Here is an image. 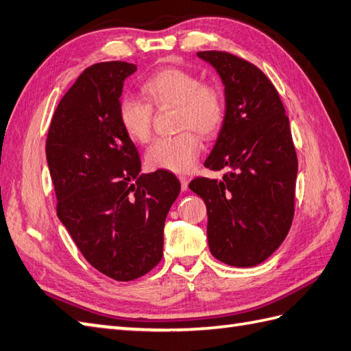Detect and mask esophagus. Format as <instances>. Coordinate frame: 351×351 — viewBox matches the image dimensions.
<instances>
[{
    "label": "esophagus",
    "mask_w": 351,
    "mask_h": 351,
    "mask_svg": "<svg viewBox=\"0 0 351 351\" xmlns=\"http://www.w3.org/2000/svg\"><path fill=\"white\" fill-rule=\"evenodd\" d=\"M178 178H180V183H182V191L186 192L187 191V184H189V180H187V177H184V176H180Z\"/></svg>",
    "instance_id": "34e87169"
}]
</instances>
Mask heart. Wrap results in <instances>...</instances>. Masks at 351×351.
I'll return each mask as SVG.
<instances>
[{"mask_svg": "<svg viewBox=\"0 0 351 351\" xmlns=\"http://www.w3.org/2000/svg\"><path fill=\"white\" fill-rule=\"evenodd\" d=\"M143 90L153 106H176V125L180 134L164 136L152 143L146 152L150 169L186 173L202 149L198 134L215 135L225 121L226 102L223 92L215 83H202L201 77L184 68H164L144 82ZM119 123L128 138L146 143L152 134L153 108L147 101L125 97L119 102Z\"/></svg>", "mask_w": 351, "mask_h": 351, "instance_id": "1", "label": "heart"}]
</instances>
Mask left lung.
<instances>
[{"label": "left lung", "mask_w": 351, "mask_h": 351, "mask_svg": "<svg viewBox=\"0 0 351 351\" xmlns=\"http://www.w3.org/2000/svg\"><path fill=\"white\" fill-rule=\"evenodd\" d=\"M225 86L226 114L205 167L221 180L196 177L191 191L207 205L210 252L249 268L274 253L292 226L298 159L289 117L274 84L258 66L219 50L198 52Z\"/></svg>", "instance_id": "1"}]
</instances>
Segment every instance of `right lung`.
<instances>
[{"instance_id":"1","label":"right lung","mask_w":351,"mask_h":351,"mask_svg":"<svg viewBox=\"0 0 351 351\" xmlns=\"http://www.w3.org/2000/svg\"><path fill=\"white\" fill-rule=\"evenodd\" d=\"M136 65L86 68L59 101L46 140L56 211L93 268L131 281L162 259L164 225L180 193L165 169L141 174L138 150L119 123L123 82Z\"/></svg>"}]
</instances>
